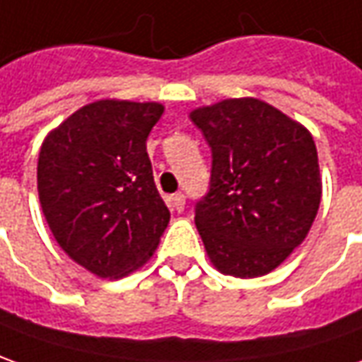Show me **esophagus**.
Segmentation results:
<instances>
[{"label":"esophagus","instance_id":"obj_1","mask_svg":"<svg viewBox=\"0 0 362 362\" xmlns=\"http://www.w3.org/2000/svg\"><path fill=\"white\" fill-rule=\"evenodd\" d=\"M170 206L172 210H176V212H182L184 210V206H186V196L184 194H172L170 196Z\"/></svg>","mask_w":362,"mask_h":362}]
</instances>
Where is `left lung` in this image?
<instances>
[{
  "instance_id": "left-lung-1",
  "label": "left lung",
  "mask_w": 362,
  "mask_h": 362,
  "mask_svg": "<svg viewBox=\"0 0 362 362\" xmlns=\"http://www.w3.org/2000/svg\"><path fill=\"white\" fill-rule=\"evenodd\" d=\"M212 148L210 190L196 228L226 275L259 277L311 230L321 174L311 132L259 98H226L190 112Z\"/></svg>"
}]
</instances>
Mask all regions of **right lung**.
<instances>
[{
	"label": "right lung",
	"instance_id": "add662e5",
	"mask_svg": "<svg viewBox=\"0 0 362 362\" xmlns=\"http://www.w3.org/2000/svg\"><path fill=\"white\" fill-rule=\"evenodd\" d=\"M162 112L158 103L97 100L41 146L43 216L63 252L98 277H124L146 264L170 222L146 152Z\"/></svg>",
	"mask_w": 362,
	"mask_h": 362
}]
</instances>
